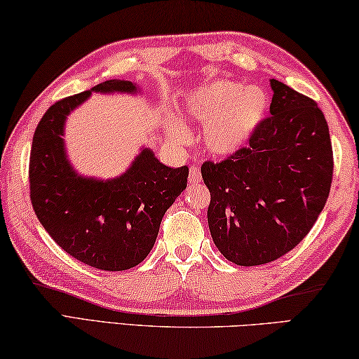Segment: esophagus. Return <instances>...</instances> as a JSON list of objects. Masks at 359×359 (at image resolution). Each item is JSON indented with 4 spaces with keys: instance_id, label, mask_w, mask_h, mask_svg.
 I'll return each instance as SVG.
<instances>
[{
    "instance_id": "34e87169",
    "label": "esophagus",
    "mask_w": 359,
    "mask_h": 359,
    "mask_svg": "<svg viewBox=\"0 0 359 359\" xmlns=\"http://www.w3.org/2000/svg\"><path fill=\"white\" fill-rule=\"evenodd\" d=\"M188 182H190V184H199V182H201L199 168H196V166L190 168V174H188Z\"/></svg>"
}]
</instances>
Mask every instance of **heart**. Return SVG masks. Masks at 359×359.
Listing matches in <instances>:
<instances>
[{"label":"heart","mask_w":359,"mask_h":359,"mask_svg":"<svg viewBox=\"0 0 359 359\" xmlns=\"http://www.w3.org/2000/svg\"><path fill=\"white\" fill-rule=\"evenodd\" d=\"M269 109V95L259 86H246L231 80H215L191 90L185 99V111L205 122L204 141L215 155L240 151L256 132ZM169 132L184 135L179 121L169 122Z\"/></svg>","instance_id":"b5f03b06"}]
</instances>
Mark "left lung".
<instances>
[{
    "mask_svg": "<svg viewBox=\"0 0 359 359\" xmlns=\"http://www.w3.org/2000/svg\"><path fill=\"white\" fill-rule=\"evenodd\" d=\"M270 114L221 163L205 161L208 227L231 262L262 265L308 236L327 204L333 179L328 123L317 103L271 78Z\"/></svg>",
    "mask_w": 359,
    "mask_h": 359,
    "instance_id": "1",
    "label": "left lung"
}]
</instances>
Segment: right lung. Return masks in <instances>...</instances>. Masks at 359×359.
Instances as JSON below:
<instances>
[{
	"instance_id": "add662e5",
	"label": "right lung",
	"mask_w": 359,
	"mask_h": 359,
	"mask_svg": "<svg viewBox=\"0 0 359 359\" xmlns=\"http://www.w3.org/2000/svg\"><path fill=\"white\" fill-rule=\"evenodd\" d=\"M93 93L136 94L126 80H108L51 105L32 136L29 194L43 229L80 262L105 271L133 269L147 257L160 223L187 188L188 166L169 168L142 149L119 177H83L64 146L67 116Z\"/></svg>"
}]
</instances>
